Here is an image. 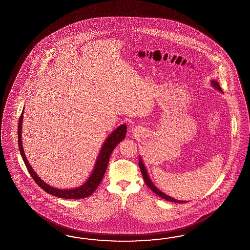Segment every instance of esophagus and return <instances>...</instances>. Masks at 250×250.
<instances>
[{"label": "esophagus", "mask_w": 250, "mask_h": 250, "mask_svg": "<svg viewBox=\"0 0 250 250\" xmlns=\"http://www.w3.org/2000/svg\"><path fill=\"white\" fill-rule=\"evenodd\" d=\"M133 133H134V134H136V133H137V129H133Z\"/></svg>", "instance_id": "34e87169"}]
</instances>
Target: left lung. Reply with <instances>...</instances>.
<instances>
[{
  "instance_id": "8db88e82",
  "label": "left lung",
  "mask_w": 250,
  "mask_h": 250,
  "mask_svg": "<svg viewBox=\"0 0 250 250\" xmlns=\"http://www.w3.org/2000/svg\"><path fill=\"white\" fill-rule=\"evenodd\" d=\"M211 85H212V87H213L214 89H216L217 91H219L220 92H223V91H222V88L220 87L219 83H218L217 82H215V81H213V80H211ZM138 164H139V167H140L141 173L143 175V178H144V181L145 182H146V184L150 188V189H151L153 192H155L157 195H159V196L161 197L162 199L167 200V201H168V202L177 203V204H183V203H186V201H179V200H176V199L172 198V197L167 195L166 193L162 192L160 189H158V188L154 185V183L152 182L151 180H150V178H149V176H148V173H147V171H146V166H145L144 162H143V160H142V158H141V157H139V163H138Z\"/></svg>"
}]
</instances>
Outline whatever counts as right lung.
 <instances>
[{"label":"right lung","instance_id":"right-lung-1","mask_svg":"<svg viewBox=\"0 0 250 250\" xmlns=\"http://www.w3.org/2000/svg\"><path fill=\"white\" fill-rule=\"evenodd\" d=\"M23 112L20 116L19 123H18V146H19V150L20 154L22 156L23 162L25 166L27 167V170L29 171L32 178L34 181L37 182L38 186H40L41 189H44L47 193L52 194L54 196L60 197V198H64V199H83L86 197L90 196L93 193V191L97 189V187L100 184L101 181L103 180L104 173H105L106 168L109 163V159L112 154V152L114 149V147L124 140V138L126 136V125H121L117 128L114 129V131L109 135L106 138L104 145L101 147V150L99 153L98 157L96 159L95 165L92 169V172L89 176L88 180L84 182L83 185H81L78 188L74 189H58L48 185L45 183L38 175L35 172L33 167H31L28 160L25 157V154L23 151V144H22V124H23Z\"/></svg>","mask_w":250,"mask_h":250}]
</instances>
